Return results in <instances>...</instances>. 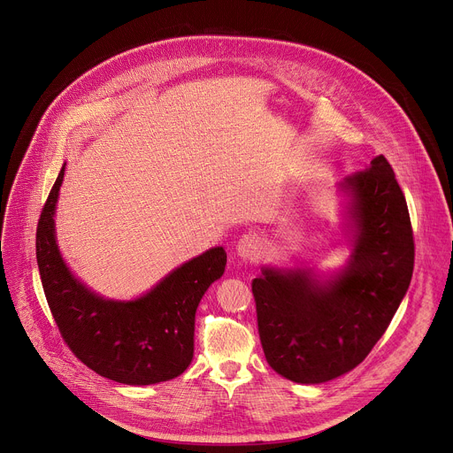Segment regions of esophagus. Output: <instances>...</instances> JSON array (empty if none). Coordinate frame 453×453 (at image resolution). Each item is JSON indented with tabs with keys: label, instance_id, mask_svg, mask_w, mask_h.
I'll return each instance as SVG.
<instances>
[{
	"label": "esophagus",
	"instance_id": "obj_1",
	"mask_svg": "<svg viewBox=\"0 0 453 453\" xmlns=\"http://www.w3.org/2000/svg\"><path fill=\"white\" fill-rule=\"evenodd\" d=\"M237 254L242 257V259H254L261 254L263 250V241L257 234H252V232H247L242 234L241 239L237 241Z\"/></svg>",
	"mask_w": 453,
	"mask_h": 453
}]
</instances>
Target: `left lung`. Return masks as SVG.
Returning <instances> with one entry per match:
<instances>
[{
  "mask_svg": "<svg viewBox=\"0 0 453 453\" xmlns=\"http://www.w3.org/2000/svg\"><path fill=\"white\" fill-rule=\"evenodd\" d=\"M350 192L354 254L328 285L304 270L265 268L252 281L268 365L318 385L356 368L387 332L411 280L413 230L392 165L377 156L341 185Z\"/></svg>",
  "mask_w": 453,
  "mask_h": 453,
  "instance_id": "1",
  "label": "left lung"
}]
</instances>
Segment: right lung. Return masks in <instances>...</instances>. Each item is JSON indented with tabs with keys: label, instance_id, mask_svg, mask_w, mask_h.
<instances>
[{
	"label": "right lung",
	"instance_id": "obj_1",
	"mask_svg": "<svg viewBox=\"0 0 453 453\" xmlns=\"http://www.w3.org/2000/svg\"><path fill=\"white\" fill-rule=\"evenodd\" d=\"M63 173L65 165L43 204L36 257L65 344L90 370L123 385H154L181 375L194 356L196 308L225 272V249L194 257L135 301L103 299L68 272L56 245L54 211Z\"/></svg>",
	"mask_w": 453,
	"mask_h": 453
}]
</instances>
